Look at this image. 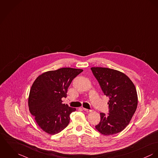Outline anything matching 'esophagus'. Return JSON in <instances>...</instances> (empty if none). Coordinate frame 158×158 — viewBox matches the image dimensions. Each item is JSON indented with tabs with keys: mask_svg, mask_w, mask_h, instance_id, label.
Listing matches in <instances>:
<instances>
[{
	"mask_svg": "<svg viewBox=\"0 0 158 158\" xmlns=\"http://www.w3.org/2000/svg\"><path fill=\"white\" fill-rule=\"evenodd\" d=\"M83 110H84V111H87V112H89V111H91V110H88V109H87V108H83Z\"/></svg>",
	"mask_w": 158,
	"mask_h": 158,
	"instance_id": "1",
	"label": "esophagus"
}]
</instances>
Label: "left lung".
Listing matches in <instances>:
<instances>
[{
  "mask_svg": "<svg viewBox=\"0 0 158 158\" xmlns=\"http://www.w3.org/2000/svg\"><path fill=\"white\" fill-rule=\"evenodd\" d=\"M104 94L109 98V113H101L95 126L101 134L118 133L128 125L138 106L136 87L130 79L119 71L103 67L91 68Z\"/></svg>",
  "mask_w": 158,
  "mask_h": 158,
  "instance_id": "1",
  "label": "left lung"
}]
</instances>
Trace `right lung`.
Wrapping results in <instances>:
<instances>
[{
	"mask_svg": "<svg viewBox=\"0 0 158 158\" xmlns=\"http://www.w3.org/2000/svg\"><path fill=\"white\" fill-rule=\"evenodd\" d=\"M82 69L62 68L39 76L33 82L28 97V106L35 122L45 132L55 135L70 123V114L76 108L62 104V98L72 81Z\"/></svg>",
	"mask_w": 158,
	"mask_h": 158,
	"instance_id": "right-lung-1",
	"label": "right lung"
}]
</instances>
